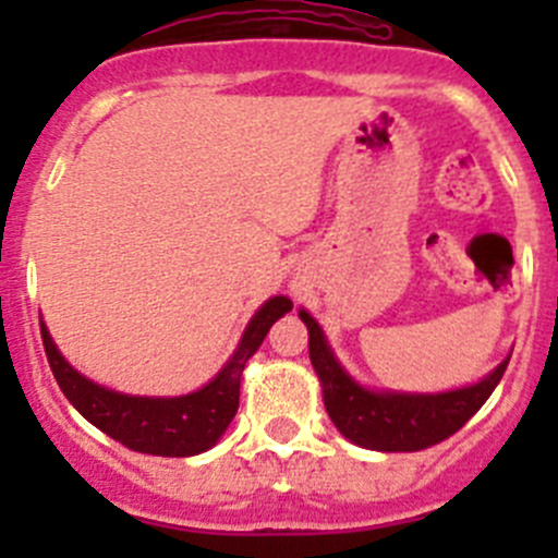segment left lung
Wrapping results in <instances>:
<instances>
[{
    "mask_svg": "<svg viewBox=\"0 0 558 558\" xmlns=\"http://www.w3.org/2000/svg\"><path fill=\"white\" fill-rule=\"evenodd\" d=\"M311 362L324 386V404L337 429L369 451H424L456 435L502 380L505 359L486 380L448 393H375L353 384L331 356L324 331L305 311Z\"/></svg>",
    "mask_w": 558,
    "mask_h": 558,
    "instance_id": "obj_1",
    "label": "left lung"
}]
</instances>
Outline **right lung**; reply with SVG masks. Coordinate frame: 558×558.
Masks as SVG:
<instances>
[{"mask_svg":"<svg viewBox=\"0 0 558 558\" xmlns=\"http://www.w3.org/2000/svg\"><path fill=\"white\" fill-rule=\"evenodd\" d=\"M291 311L286 296H272L247 324L240 348L227 367L199 391L174 399L126 397L83 378L56 351L45 324H39L45 356L64 397L75 404L83 418L92 421L107 437L140 453L154 456H196L218 442L232 424L240 404V378L245 362L258 351L269 326Z\"/></svg>","mask_w":558,"mask_h":558,"instance_id":"right-lung-1","label":"right lung"}]
</instances>
